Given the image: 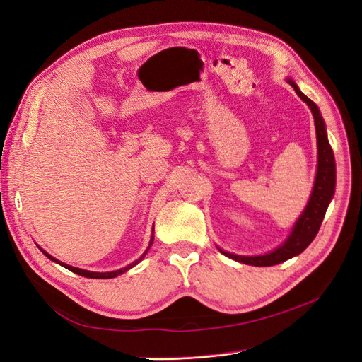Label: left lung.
Returning <instances> with one entry per match:
<instances>
[{"label":"left lung","instance_id":"8db88e82","mask_svg":"<svg viewBox=\"0 0 362 362\" xmlns=\"http://www.w3.org/2000/svg\"><path fill=\"white\" fill-rule=\"evenodd\" d=\"M288 83L294 89V92L299 95L300 100L308 104L314 116L317 148H319L317 177H315L314 189H313L308 205H306L305 211L299 217V221L296 222L290 237L287 238V242L282 246H279L276 250L259 257H242V255H234V254H229V252L218 249L225 257L233 258L238 262H243V264H249V266H257V267L275 266V264H279V262H284L296 255H299L300 252H303L306 247H308L310 243L315 238L317 233H319L323 217L326 214V208L329 205L335 192V158H334L332 148L329 145V140L326 137V128H325L323 117L319 112V107H317L308 96H305L299 90V87L296 86L294 81L288 80Z\"/></svg>","mask_w":362,"mask_h":362}]
</instances>
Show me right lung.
<instances>
[{"mask_svg":"<svg viewBox=\"0 0 362 362\" xmlns=\"http://www.w3.org/2000/svg\"><path fill=\"white\" fill-rule=\"evenodd\" d=\"M152 242H154V234H152V237H151V242H149V246H148V249L145 250V254L141 255L137 261H134V262H131V264L128 266V267H124V269H119V270H115V272H105V273H100V272H89V270H83V269H76V267H72V266H68V264H64V262H60L59 259H56L54 257H51V255H48L45 250H42L43 254H45L49 259H52V261H56L57 264H60V266H63L64 269H68V270H71V272H74V273H76V275H80V276H84V278H92V279H108V278H116L117 275H120V273H124V272H127L128 269H131L133 266H136L137 262L140 261V259H144V257L146 255V252L149 250V247H151V245H152Z\"/></svg>","mask_w":362,"mask_h":362,"instance_id":"1","label":"right lung"}]
</instances>
